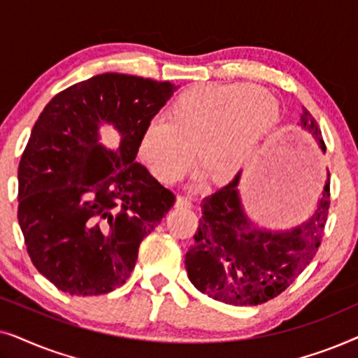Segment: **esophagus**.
Wrapping results in <instances>:
<instances>
[{
    "instance_id": "obj_1",
    "label": "esophagus",
    "mask_w": 358,
    "mask_h": 358,
    "mask_svg": "<svg viewBox=\"0 0 358 358\" xmlns=\"http://www.w3.org/2000/svg\"><path fill=\"white\" fill-rule=\"evenodd\" d=\"M176 207L190 208L192 207V200H190L189 197H185V195H178V199H176Z\"/></svg>"
}]
</instances>
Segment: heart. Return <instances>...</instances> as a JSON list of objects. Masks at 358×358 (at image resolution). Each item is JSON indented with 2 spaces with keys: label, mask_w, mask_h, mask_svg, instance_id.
<instances>
[{
  "label": "heart",
  "mask_w": 358,
  "mask_h": 358,
  "mask_svg": "<svg viewBox=\"0 0 358 358\" xmlns=\"http://www.w3.org/2000/svg\"><path fill=\"white\" fill-rule=\"evenodd\" d=\"M278 120V102L246 85H205L184 91L168 117H155L140 140V155L164 184H176L197 164L224 179L238 173Z\"/></svg>",
  "instance_id": "b5f03b06"
}]
</instances>
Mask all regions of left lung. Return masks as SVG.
<instances>
[{
    "mask_svg": "<svg viewBox=\"0 0 358 358\" xmlns=\"http://www.w3.org/2000/svg\"><path fill=\"white\" fill-rule=\"evenodd\" d=\"M300 124L326 151L317 122L306 107H301ZM238 182L239 174L203 199L202 218L194 234V246L185 256V268L194 287L213 300L256 306L285 292L316 256L329 215L331 178L327 173L315 215L287 233L252 227L243 213Z\"/></svg>",
    "mask_w": 358,
    "mask_h": 358,
    "instance_id": "1",
    "label": "left lung"
}]
</instances>
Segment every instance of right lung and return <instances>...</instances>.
<instances>
[{
	"label": "right lung",
	"mask_w": 358,
	"mask_h": 358,
	"mask_svg": "<svg viewBox=\"0 0 358 358\" xmlns=\"http://www.w3.org/2000/svg\"><path fill=\"white\" fill-rule=\"evenodd\" d=\"M178 86L104 73L53 97L34 125L17 169V220L29 257L58 290L104 295L134 272L138 248L176 202L136 163L140 140ZM121 148L96 143V125Z\"/></svg>",
	"instance_id": "obj_1"
}]
</instances>
